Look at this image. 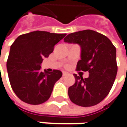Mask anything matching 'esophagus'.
I'll use <instances>...</instances> for the list:
<instances>
[{
	"label": "esophagus",
	"instance_id": "1",
	"mask_svg": "<svg viewBox=\"0 0 127 127\" xmlns=\"http://www.w3.org/2000/svg\"><path fill=\"white\" fill-rule=\"evenodd\" d=\"M68 74H69V73H68L67 72H65V71L63 72V76H67V75H68Z\"/></svg>",
	"mask_w": 127,
	"mask_h": 127
}]
</instances>
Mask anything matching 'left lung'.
I'll return each mask as SVG.
<instances>
[{"instance_id":"8db88e82","label":"left lung","mask_w":127,"mask_h":127,"mask_svg":"<svg viewBox=\"0 0 127 127\" xmlns=\"http://www.w3.org/2000/svg\"><path fill=\"white\" fill-rule=\"evenodd\" d=\"M64 42L80 45L77 69L89 72L85 79L74 74L75 83L68 88L70 100L81 107L96 105L107 96L117 76L116 48L107 37L91 30L69 34Z\"/></svg>"}]
</instances>
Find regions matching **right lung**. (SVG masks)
I'll return each mask as SVG.
<instances>
[{
	"label": "right lung",
	"mask_w": 127,
	"mask_h": 127,
	"mask_svg": "<svg viewBox=\"0 0 127 127\" xmlns=\"http://www.w3.org/2000/svg\"><path fill=\"white\" fill-rule=\"evenodd\" d=\"M66 34L34 31L18 36L10 46L7 70L11 87L17 96L30 104H40L50 98L63 72L41 71L43 59Z\"/></svg>",
	"instance_id": "right-lung-1"
}]
</instances>
